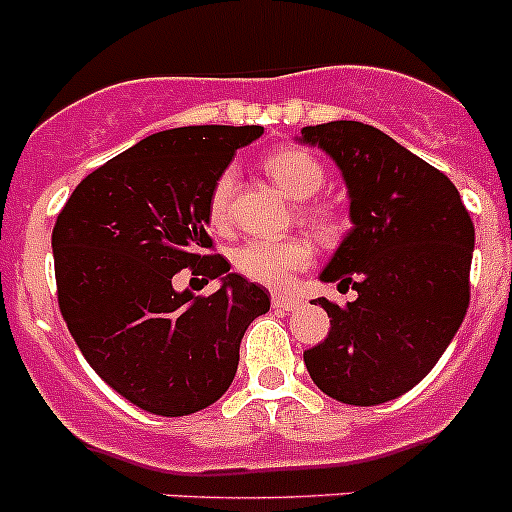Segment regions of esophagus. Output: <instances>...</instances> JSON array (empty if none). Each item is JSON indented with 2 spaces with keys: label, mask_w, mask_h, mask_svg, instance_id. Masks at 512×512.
Instances as JSON below:
<instances>
[{
  "label": "esophagus",
  "mask_w": 512,
  "mask_h": 512,
  "mask_svg": "<svg viewBox=\"0 0 512 512\" xmlns=\"http://www.w3.org/2000/svg\"><path fill=\"white\" fill-rule=\"evenodd\" d=\"M272 307L282 312H295L297 307H302V300L295 295H282V292H275V295H272Z\"/></svg>",
  "instance_id": "34e87169"
}]
</instances>
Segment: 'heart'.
<instances>
[{
    "label": "heart",
    "instance_id": "b5f03b06",
    "mask_svg": "<svg viewBox=\"0 0 512 512\" xmlns=\"http://www.w3.org/2000/svg\"><path fill=\"white\" fill-rule=\"evenodd\" d=\"M265 172L292 200H310L325 182V170L320 162L300 147H282V150L270 152L265 157ZM232 187H235V170L227 167L217 175L207 195V217L217 230L227 225ZM232 262L247 280L267 287H287L292 275L305 270L312 262V247L300 237H285V240L255 237L237 247Z\"/></svg>",
    "mask_w": 512,
    "mask_h": 512
}]
</instances>
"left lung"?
Here are the masks:
<instances>
[{"instance_id":"8db88e82","label":"left lung","mask_w":512,"mask_h":512,"mask_svg":"<svg viewBox=\"0 0 512 512\" xmlns=\"http://www.w3.org/2000/svg\"><path fill=\"white\" fill-rule=\"evenodd\" d=\"M350 200V232L322 282L355 290L345 307L317 297L330 332L305 350L312 382L347 405H380L413 390L458 332L470 302L475 227L453 182L370 124L302 127Z\"/></svg>"}]
</instances>
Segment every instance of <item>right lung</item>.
I'll use <instances>...</instances> for the list:
<instances>
[{
  "mask_svg": "<svg viewBox=\"0 0 512 512\" xmlns=\"http://www.w3.org/2000/svg\"><path fill=\"white\" fill-rule=\"evenodd\" d=\"M262 127L197 124L145 137L84 177L52 232L57 300L92 370L147 413L180 418L227 393L240 342L270 295L207 255V195ZM185 266L220 279L175 291Z\"/></svg>",
  "mask_w": 512,
  "mask_h": 512,
  "instance_id": "add662e5",
  "label": "right lung"
}]
</instances>
